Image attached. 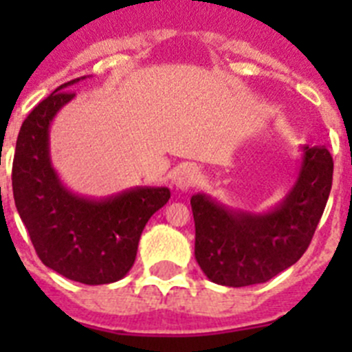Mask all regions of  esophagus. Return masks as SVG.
Listing matches in <instances>:
<instances>
[{"mask_svg": "<svg viewBox=\"0 0 352 352\" xmlns=\"http://www.w3.org/2000/svg\"><path fill=\"white\" fill-rule=\"evenodd\" d=\"M199 179V170L195 169L192 164H185V166L178 167L176 173H174V186H176V190H188L192 186L197 183Z\"/></svg>", "mask_w": 352, "mask_h": 352, "instance_id": "34e87169", "label": "esophagus"}]
</instances>
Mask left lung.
Masks as SVG:
<instances>
[{
	"label": "left lung",
	"instance_id": "left-lung-1",
	"mask_svg": "<svg viewBox=\"0 0 352 352\" xmlns=\"http://www.w3.org/2000/svg\"><path fill=\"white\" fill-rule=\"evenodd\" d=\"M298 178L282 203L263 213L232 210L206 194L192 195L195 261L227 287L263 284L309 248L328 203L333 158L324 146H303Z\"/></svg>",
	"mask_w": 352,
	"mask_h": 352
}]
</instances>
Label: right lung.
Instances as JSON below:
<instances>
[{"instance_id": "add662e5", "label": "right lung", "mask_w": 352, "mask_h": 352, "mask_svg": "<svg viewBox=\"0 0 352 352\" xmlns=\"http://www.w3.org/2000/svg\"><path fill=\"white\" fill-rule=\"evenodd\" d=\"M68 80L24 120L15 144L12 188L31 243L47 268L86 285L111 284L126 275L138 256L142 229L169 201L167 186H135L93 199L70 192L52 167L49 129L76 96Z\"/></svg>"}]
</instances>
